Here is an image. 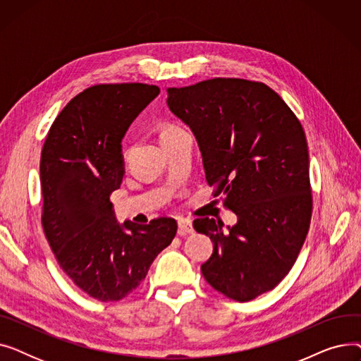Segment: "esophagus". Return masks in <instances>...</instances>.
<instances>
[{
    "label": "esophagus",
    "instance_id": "obj_1",
    "mask_svg": "<svg viewBox=\"0 0 361 361\" xmlns=\"http://www.w3.org/2000/svg\"><path fill=\"white\" fill-rule=\"evenodd\" d=\"M193 233V225L188 219H178V235H187V234H192Z\"/></svg>",
    "mask_w": 361,
    "mask_h": 361
}]
</instances>
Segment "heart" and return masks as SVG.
<instances>
[{
  "mask_svg": "<svg viewBox=\"0 0 361 361\" xmlns=\"http://www.w3.org/2000/svg\"><path fill=\"white\" fill-rule=\"evenodd\" d=\"M171 128H176V127H168V128H165L162 133H165V131H168V130H171Z\"/></svg>",
  "mask_w": 361,
  "mask_h": 361,
  "instance_id": "heart-1",
  "label": "heart"
}]
</instances>
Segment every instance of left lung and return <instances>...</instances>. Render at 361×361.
Returning a JSON list of instances; mask_svg holds the SVG:
<instances>
[{"mask_svg":"<svg viewBox=\"0 0 361 361\" xmlns=\"http://www.w3.org/2000/svg\"><path fill=\"white\" fill-rule=\"evenodd\" d=\"M168 108L197 140L206 181L237 224L200 218L214 241L202 274L216 291L250 301L274 290L293 268L312 218L309 149L290 106L267 85L211 79L169 87Z\"/></svg>","mask_w":361,"mask_h":361,"instance_id":"left-lung-1","label":"left lung"}]
</instances>
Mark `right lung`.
I'll use <instances>...</instances> for the list:
<instances>
[{"label":"right lung","mask_w":361,"mask_h":361,"mask_svg":"<svg viewBox=\"0 0 361 361\" xmlns=\"http://www.w3.org/2000/svg\"><path fill=\"white\" fill-rule=\"evenodd\" d=\"M158 94L143 83L87 87L59 114L42 147L45 235L63 271L99 301L136 290L177 233L173 218L120 224L109 202L124 176L121 140Z\"/></svg>","instance_id":"1"}]
</instances>
